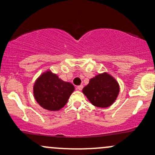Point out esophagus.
<instances>
[{"label": "esophagus", "mask_w": 155, "mask_h": 155, "mask_svg": "<svg viewBox=\"0 0 155 155\" xmlns=\"http://www.w3.org/2000/svg\"><path fill=\"white\" fill-rule=\"evenodd\" d=\"M76 89H77V90H81L83 89V85H79V86H77Z\"/></svg>", "instance_id": "1"}]
</instances>
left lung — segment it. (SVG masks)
I'll return each instance as SVG.
<instances>
[{
  "instance_id": "left-lung-1",
  "label": "left lung",
  "mask_w": 155,
  "mask_h": 155,
  "mask_svg": "<svg viewBox=\"0 0 155 155\" xmlns=\"http://www.w3.org/2000/svg\"><path fill=\"white\" fill-rule=\"evenodd\" d=\"M82 91L92 105L97 107L106 108L117 99L120 86L111 76L104 73L90 79Z\"/></svg>"
}]
</instances>
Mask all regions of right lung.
Here are the masks:
<instances>
[{
  "mask_svg": "<svg viewBox=\"0 0 155 155\" xmlns=\"http://www.w3.org/2000/svg\"><path fill=\"white\" fill-rule=\"evenodd\" d=\"M74 90L72 84L65 82L50 71L42 74L33 87L35 101L49 111H58L63 108Z\"/></svg>",
  "mask_w": 155,
  "mask_h": 155,
  "instance_id": "1",
  "label": "right lung"
}]
</instances>
